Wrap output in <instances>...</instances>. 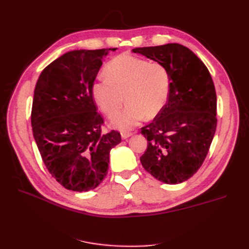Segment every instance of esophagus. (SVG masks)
Masks as SVG:
<instances>
[{
  "label": "esophagus",
  "mask_w": 249,
  "mask_h": 249,
  "mask_svg": "<svg viewBox=\"0 0 249 249\" xmlns=\"http://www.w3.org/2000/svg\"><path fill=\"white\" fill-rule=\"evenodd\" d=\"M132 135H133L132 132H123V133H122V138H123V139H126V138L131 137Z\"/></svg>",
  "instance_id": "obj_1"
}]
</instances>
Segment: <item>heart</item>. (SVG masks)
<instances>
[{
	"mask_svg": "<svg viewBox=\"0 0 249 249\" xmlns=\"http://www.w3.org/2000/svg\"><path fill=\"white\" fill-rule=\"evenodd\" d=\"M107 76H100L92 84V96L97 106L111 117L113 126L130 130L145 117L154 118L167 103L171 79L166 66L161 62L129 54L113 58L106 66Z\"/></svg>",
	"mask_w": 249,
	"mask_h": 249,
	"instance_id": "b5f03b06",
	"label": "heart"
}]
</instances>
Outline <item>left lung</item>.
Returning <instances> with one entry per match:
<instances>
[{"label":"left lung","instance_id":"obj_1","mask_svg":"<svg viewBox=\"0 0 249 249\" xmlns=\"http://www.w3.org/2000/svg\"><path fill=\"white\" fill-rule=\"evenodd\" d=\"M134 53L167 67L171 86L166 105L153 123L141 127L147 148L143 168L165 184H179L200 168L217 125V97L207 66L178 43L136 48Z\"/></svg>","mask_w":249,"mask_h":249}]
</instances>
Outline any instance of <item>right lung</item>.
Masks as SVG:
<instances>
[{"label":"right lung","mask_w":249,"mask_h":249,"mask_svg":"<svg viewBox=\"0 0 249 249\" xmlns=\"http://www.w3.org/2000/svg\"><path fill=\"white\" fill-rule=\"evenodd\" d=\"M67 52L37 80L31 124L47 169L69 190H92L106 178L110 150L122 141L112 130L102 134L104 119L92 96V84L109 51Z\"/></svg>","instance_id":"1"}]
</instances>
